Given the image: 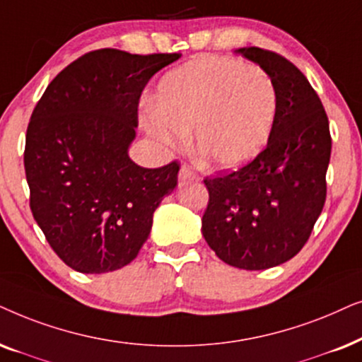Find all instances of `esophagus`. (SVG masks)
Wrapping results in <instances>:
<instances>
[{
    "label": "esophagus",
    "mask_w": 362,
    "mask_h": 362,
    "mask_svg": "<svg viewBox=\"0 0 362 362\" xmlns=\"http://www.w3.org/2000/svg\"><path fill=\"white\" fill-rule=\"evenodd\" d=\"M178 180L180 182H199V175L192 170L189 165H182L180 172H178Z\"/></svg>",
    "instance_id": "esophagus-1"
}]
</instances>
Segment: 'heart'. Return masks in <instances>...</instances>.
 Returning <instances> with one entry per match:
<instances>
[{
	"label": "heart",
	"mask_w": 362,
	"mask_h": 362,
	"mask_svg": "<svg viewBox=\"0 0 362 362\" xmlns=\"http://www.w3.org/2000/svg\"><path fill=\"white\" fill-rule=\"evenodd\" d=\"M142 117L148 136L168 148L194 129L199 162L235 170L259 156L272 136L278 94L272 76L257 64L204 56L168 71Z\"/></svg>",
	"instance_id": "obj_1"
}]
</instances>
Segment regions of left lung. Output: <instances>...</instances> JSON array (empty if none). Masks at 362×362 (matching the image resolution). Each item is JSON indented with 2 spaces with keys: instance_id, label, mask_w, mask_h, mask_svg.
Here are the masks:
<instances>
[{
  "instance_id": "8db88e82",
  "label": "left lung",
  "mask_w": 362,
  "mask_h": 362,
  "mask_svg": "<svg viewBox=\"0 0 362 362\" xmlns=\"http://www.w3.org/2000/svg\"><path fill=\"white\" fill-rule=\"evenodd\" d=\"M272 76L276 119L264 151L248 165L205 178V242L221 262L267 269L295 257L310 238L326 200L331 157L329 122L306 76L276 52L240 47Z\"/></svg>"
}]
</instances>
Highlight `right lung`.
Wrapping results in <instances>:
<instances>
[{
  "label": "right lung",
  "mask_w": 362,
  "mask_h": 362,
  "mask_svg": "<svg viewBox=\"0 0 362 362\" xmlns=\"http://www.w3.org/2000/svg\"><path fill=\"white\" fill-rule=\"evenodd\" d=\"M178 54L119 49L84 54L62 69L33 110L24 170L47 243L79 273H109L137 257L180 165L144 168L129 157L148 79Z\"/></svg>",
  "instance_id": "obj_1"
}]
</instances>
